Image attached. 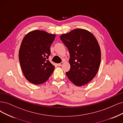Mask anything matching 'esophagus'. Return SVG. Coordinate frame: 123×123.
Returning a JSON list of instances; mask_svg holds the SVG:
<instances>
[{
	"label": "esophagus",
	"mask_w": 123,
	"mask_h": 123,
	"mask_svg": "<svg viewBox=\"0 0 123 123\" xmlns=\"http://www.w3.org/2000/svg\"><path fill=\"white\" fill-rule=\"evenodd\" d=\"M63 62H61L60 63H59V64H58V66H61L63 65Z\"/></svg>",
	"instance_id": "esophagus-1"
}]
</instances>
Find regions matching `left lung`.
<instances>
[{"label": "left lung", "instance_id": "1", "mask_svg": "<svg viewBox=\"0 0 123 123\" xmlns=\"http://www.w3.org/2000/svg\"><path fill=\"white\" fill-rule=\"evenodd\" d=\"M60 37L70 54V69L66 72L68 78L77 86L88 84L96 75L101 62L96 37L84 29H75Z\"/></svg>", "mask_w": 123, "mask_h": 123}]
</instances>
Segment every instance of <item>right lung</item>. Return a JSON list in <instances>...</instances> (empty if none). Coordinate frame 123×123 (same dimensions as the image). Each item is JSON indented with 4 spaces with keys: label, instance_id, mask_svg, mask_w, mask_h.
Listing matches in <instances>:
<instances>
[{
    "label": "right lung",
    "instance_id": "obj_1",
    "mask_svg": "<svg viewBox=\"0 0 123 123\" xmlns=\"http://www.w3.org/2000/svg\"><path fill=\"white\" fill-rule=\"evenodd\" d=\"M55 36L36 30L29 32L23 39L19 52V61L23 73L30 83L42 84L52 75L55 66L48 58Z\"/></svg>",
    "mask_w": 123,
    "mask_h": 123
}]
</instances>
